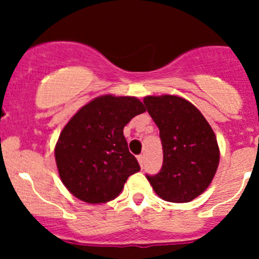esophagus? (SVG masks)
<instances>
[{
  "label": "esophagus",
  "instance_id": "esophagus-1",
  "mask_svg": "<svg viewBox=\"0 0 259 259\" xmlns=\"http://www.w3.org/2000/svg\"><path fill=\"white\" fill-rule=\"evenodd\" d=\"M137 161H139V164H140L141 167H144V163H145V157H144L143 154L139 155V157H137Z\"/></svg>",
  "mask_w": 259,
  "mask_h": 259
}]
</instances>
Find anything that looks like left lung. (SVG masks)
I'll use <instances>...</instances> for the list:
<instances>
[{"label":"left lung","instance_id":"left-lung-1","mask_svg":"<svg viewBox=\"0 0 259 259\" xmlns=\"http://www.w3.org/2000/svg\"><path fill=\"white\" fill-rule=\"evenodd\" d=\"M144 104L159 130L163 148L161 171L146 178L162 200L191 202L206 191L218 168L221 152L211 125L197 107L179 96H146Z\"/></svg>","mask_w":259,"mask_h":259}]
</instances>
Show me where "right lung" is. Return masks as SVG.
I'll use <instances>...</instances> for the list:
<instances>
[{
    "instance_id": "right-lung-1",
    "label": "right lung",
    "mask_w": 259,
    "mask_h": 259,
    "mask_svg": "<svg viewBox=\"0 0 259 259\" xmlns=\"http://www.w3.org/2000/svg\"><path fill=\"white\" fill-rule=\"evenodd\" d=\"M145 111L139 98L114 95L93 98L77 110L54 148L59 178L72 196L92 205L118 197L128 176L140 171L123 128Z\"/></svg>"
}]
</instances>
